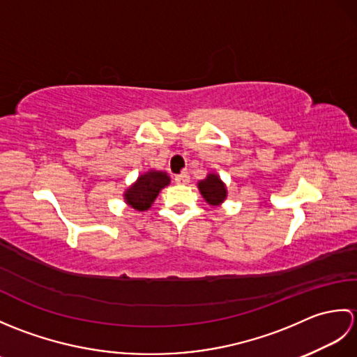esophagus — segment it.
<instances>
[{"label": "esophagus", "mask_w": 357, "mask_h": 357, "mask_svg": "<svg viewBox=\"0 0 357 357\" xmlns=\"http://www.w3.org/2000/svg\"><path fill=\"white\" fill-rule=\"evenodd\" d=\"M174 183L185 185L190 183V176H188V173H181V174H178V176H174Z\"/></svg>", "instance_id": "1"}]
</instances>
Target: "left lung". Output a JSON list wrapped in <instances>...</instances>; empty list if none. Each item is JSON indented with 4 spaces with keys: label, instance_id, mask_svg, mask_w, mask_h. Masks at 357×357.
Masks as SVG:
<instances>
[{
    "label": "left lung",
    "instance_id": "8db88e82",
    "mask_svg": "<svg viewBox=\"0 0 357 357\" xmlns=\"http://www.w3.org/2000/svg\"><path fill=\"white\" fill-rule=\"evenodd\" d=\"M199 193L202 195V198L206 199L207 204L213 207L221 206V204L227 199V185L224 181L221 179L218 173H207V176L198 183Z\"/></svg>",
    "mask_w": 357,
    "mask_h": 357
}]
</instances>
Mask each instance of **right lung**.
<instances>
[{
	"instance_id": "right-lung-1",
	"label": "right lung",
	"mask_w": 357,
	"mask_h": 357,
	"mask_svg": "<svg viewBox=\"0 0 357 357\" xmlns=\"http://www.w3.org/2000/svg\"><path fill=\"white\" fill-rule=\"evenodd\" d=\"M170 184V176L167 172L150 169L139 174L132 185L123 193L124 202L136 211H146L158 198L159 192Z\"/></svg>"
}]
</instances>
